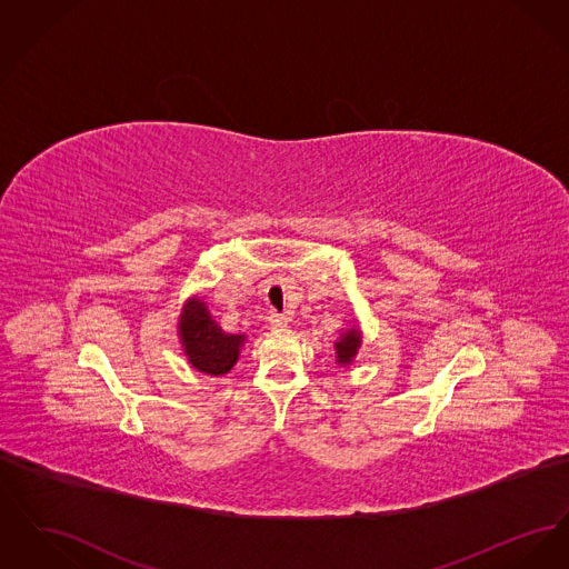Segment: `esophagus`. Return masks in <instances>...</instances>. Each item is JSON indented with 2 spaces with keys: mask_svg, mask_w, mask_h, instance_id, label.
I'll return each instance as SVG.
<instances>
[{
  "mask_svg": "<svg viewBox=\"0 0 569 569\" xmlns=\"http://www.w3.org/2000/svg\"><path fill=\"white\" fill-rule=\"evenodd\" d=\"M269 325H271V328H274V330H283V328L288 326V318L281 316V313L271 311V313H269Z\"/></svg>",
  "mask_w": 569,
  "mask_h": 569,
  "instance_id": "esophagus-1",
  "label": "esophagus"
}]
</instances>
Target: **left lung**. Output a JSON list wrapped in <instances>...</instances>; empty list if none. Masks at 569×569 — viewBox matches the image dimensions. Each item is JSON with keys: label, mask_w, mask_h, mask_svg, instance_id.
Here are the masks:
<instances>
[{"label": "left lung", "mask_w": 569, "mask_h": 569, "mask_svg": "<svg viewBox=\"0 0 569 569\" xmlns=\"http://www.w3.org/2000/svg\"><path fill=\"white\" fill-rule=\"evenodd\" d=\"M362 346V332L360 326L353 325L346 330H341L339 339L335 341V360L339 367H350L356 358V353Z\"/></svg>", "instance_id": "obj_1"}]
</instances>
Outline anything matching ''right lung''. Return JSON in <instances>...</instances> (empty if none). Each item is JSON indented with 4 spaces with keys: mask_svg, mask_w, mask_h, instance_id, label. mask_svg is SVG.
Here are the masks:
<instances>
[{
    "mask_svg": "<svg viewBox=\"0 0 569 569\" xmlns=\"http://www.w3.org/2000/svg\"><path fill=\"white\" fill-rule=\"evenodd\" d=\"M179 339L191 367L211 378L230 373L247 341L244 335L221 330L200 297H190L183 302L179 313Z\"/></svg>",
    "mask_w": 569,
    "mask_h": 569,
    "instance_id": "1",
    "label": "right lung"
}]
</instances>
